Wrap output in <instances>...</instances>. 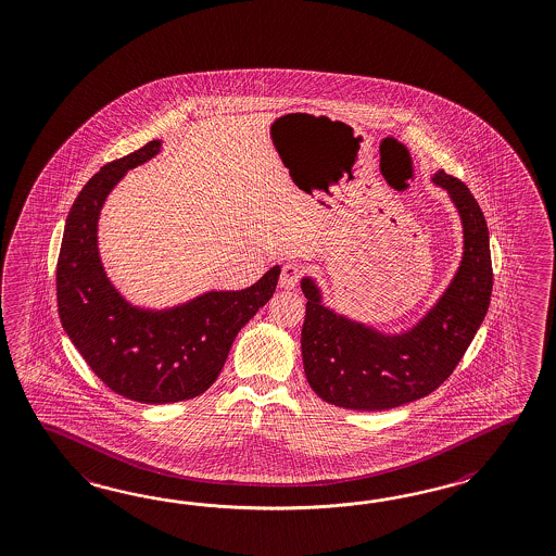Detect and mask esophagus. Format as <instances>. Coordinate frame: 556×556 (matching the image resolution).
Masks as SVG:
<instances>
[{
    "label": "esophagus",
    "instance_id": "obj_1",
    "mask_svg": "<svg viewBox=\"0 0 556 556\" xmlns=\"http://www.w3.org/2000/svg\"><path fill=\"white\" fill-rule=\"evenodd\" d=\"M302 278V268L298 264H285L280 274V286L282 288H296Z\"/></svg>",
    "mask_w": 556,
    "mask_h": 556
}]
</instances>
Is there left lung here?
<instances>
[{
  "mask_svg": "<svg viewBox=\"0 0 556 556\" xmlns=\"http://www.w3.org/2000/svg\"><path fill=\"white\" fill-rule=\"evenodd\" d=\"M434 181L451 192L465 226V256L434 311L404 336H382L324 308L316 286L302 324V361L312 390L350 410H388L420 401L454 372L484 320L492 294L489 226L465 181L439 169Z\"/></svg>",
  "mask_w": 556,
  "mask_h": 556,
  "instance_id": "obj_1",
  "label": "left lung"
}]
</instances>
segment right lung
<instances>
[{
    "instance_id": "add662e5",
    "label": "right lung",
    "mask_w": 556,
    "mask_h": 556,
    "mask_svg": "<svg viewBox=\"0 0 556 556\" xmlns=\"http://www.w3.org/2000/svg\"><path fill=\"white\" fill-rule=\"evenodd\" d=\"M160 140L105 164L81 188L65 220L55 268L58 312L93 375L143 404L190 401L216 382L233 338L270 300L280 266L238 292H210L169 312L129 306L105 278L96 228L105 195L129 168L157 154Z\"/></svg>"
}]
</instances>
